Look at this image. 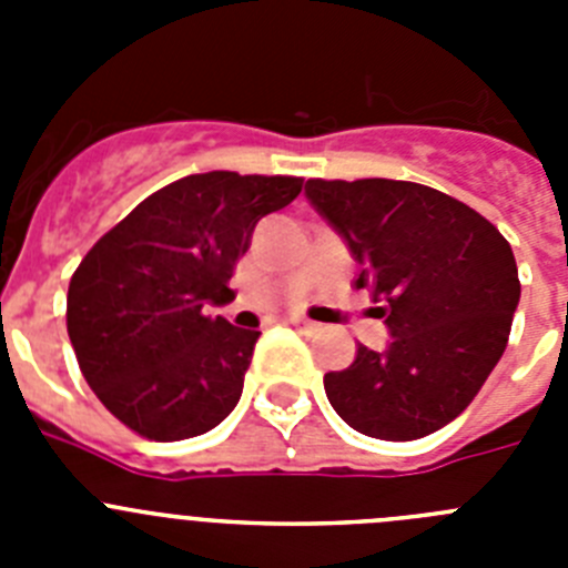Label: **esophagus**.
Instances as JSON below:
<instances>
[{
	"label": "esophagus",
	"mask_w": 568,
	"mask_h": 568,
	"mask_svg": "<svg viewBox=\"0 0 568 568\" xmlns=\"http://www.w3.org/2000/svg\"><path fill=\"white\" fill-rule=\"evenodd\" d=\"M290 324H293V327H298L301 333H307V335L318 333V329H321V324H315V321H307V318H290Z\"/></svg>",
	"instance_id": "esophagus-1"
}]
</instances>
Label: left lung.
<instances>
[{
  "instance_id": "obj_1",
  "label": "left lung",
  "mask_w": 568,
  "mask_h": 568,
  "mask_svg": "<svg viewBox=\"0 0 568 568\" xmlns=\"http://www.w3.org/2000/svg\"><path fill=\"white\" fill-rule=\"evenodd\" d=\"M310 204L358 261L389 329L324 375L335 413L361 435L415 440L458 418L509 341L520 281L509 241L440 190L393 179H310Z\"/></svg>"
}]
</instances>
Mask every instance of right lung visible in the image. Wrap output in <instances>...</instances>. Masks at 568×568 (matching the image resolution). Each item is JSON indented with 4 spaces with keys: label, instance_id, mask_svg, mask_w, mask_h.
<instances>
[{
    "label": "right lung",
    "instance_id": "1",
    "mask_svg": "<svg viewBox=\"0 0 568 568\" xmlns=\"http://www.w3.org/2000/svg\"><path fill=\"white\" fill-rule=\"evenodd\" d=\"M301 193L295 175H184L93 244L68 287V335L97 398L133 433L184 440L235 409L258 329L204 313L255 224Z\"/></svg>",
    "mask_w": 568,
    "mask_h": 568
}]
</instances>
